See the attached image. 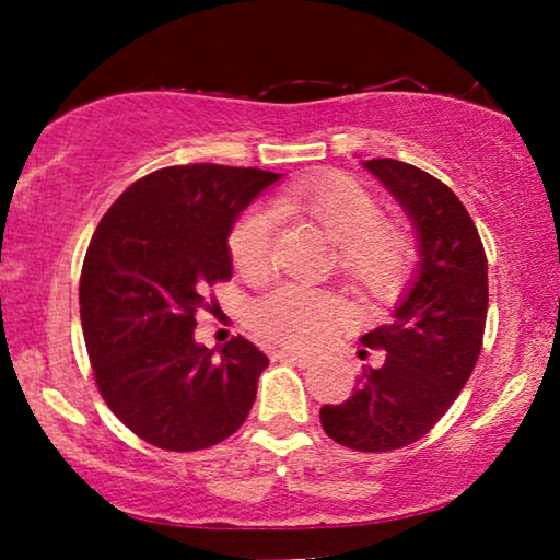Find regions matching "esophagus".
Masks as SVG:
<instances>
[{"label": "esophagus", "mask_w": 560, "mask_h": 560, "mask_svg": "<svg viewBox=\"0 0 560 560\" xmlns=\"http://www.w3.org/2000/svg\"><path fill=\"white\" fill-rule=\"evenodd\" d=\"M280 359V362H290V364H298V366H305L311 364V357L303 354V351H293V349H278V354H275Z\"/></svg>", "instance_id": "esophagus-1"}]
</instances>
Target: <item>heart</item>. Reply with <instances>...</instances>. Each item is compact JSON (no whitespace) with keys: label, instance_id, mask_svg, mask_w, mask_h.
Returning <instances> with one entry per match:
<instances>
[{"label":"heart","instance_id":"1","mask_svg":"<svg viewBox=\"0 0 560 560\" xmlns=\"http://www.w3.org/2000/svg\"><path fill=\"white\" fill-rule=\"evenodd\" d=\"M278 211L303 213L336 247L341 278L362 295H385L400 285L410 265L408 236L382 226V209L357 180L336 178L301 183L282 190ZM275 213L265 206L249 209L229 234L236 270L262 275L270 262ZM339 305L331 295L303 285H280L252 303L249 324L265 339L288 347H311L331 334Z\"/></svg>","mask_w":560,"mask_h":560}]
</instances>
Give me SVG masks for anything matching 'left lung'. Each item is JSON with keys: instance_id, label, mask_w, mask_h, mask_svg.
<instances>
[{"instance_id": "obj_1", "label": "left lung", "mask_w": 560, "mask_h": 560, "mask_svg": "<svg viewBox=\"0 0 560 560\" xmlns=\"http://www.w3.org/2000/svg\"><path fill=\"white\" fill-rule=\"evenodd\" d=\"M366 171L408 213L418 267L385 326L362 336L382 349L341 405L320 408V425L341 446L395 451L443 418L471 377L487 320V255L469 211L439 178L400 160H366Z\"/></svg>"}]
</instances>
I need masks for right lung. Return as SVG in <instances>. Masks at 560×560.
<instances>
[{
    "label": "right lung",
    "mask_w": 560,
    "mask_h": 560,
    "mask_svg": "<svg viewBox=\"0 0 560 560\" xmlns=\"http://www.w3.org/2000/svg\"><path fill=\"white\" fill-rule=\"evenodd\" d=\"M282 175L173 165L144 175L98 221L81 270V326L98 393L142 441L201 451L249 416L270 359L236 336L194 339L206 290L232 278L229 234Z\"/></svg>",
    "instance_id": "add662e5"
}]
</instances>
